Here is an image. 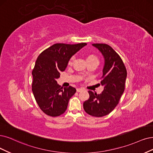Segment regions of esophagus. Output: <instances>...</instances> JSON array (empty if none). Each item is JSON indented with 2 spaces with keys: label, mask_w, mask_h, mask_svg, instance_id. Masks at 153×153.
<instances>
[{
  "label": "esophagus",
  "mask_w": 153,
  "mask_h": 153,
  "mask_svg": "<svg viewBox=\"0 0 153 153\" xmlns=\"http://www.w3.org/2000/svg\"><path fill=\"white\" fill-rule=\"evenodd\" d=\"M76 90H77V92H81L82 91H83L84 89L83 88H77Z\"/></svg>",
  "instance_id": "esophagus-1"
}]
</instances>
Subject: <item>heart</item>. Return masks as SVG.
I'll use <instances>...</instances> for the list:
<instances>
[{
    "mask_svg": "<svg viewBox=\"0 0 153 153\" xmlns=\"http://www.w3.org/2000/svg\"><path fill=\"white\" fill-rule=\"evenodd\" d=\"M86 59H87V62L91 61V60H98L97 56H96L95 55H94V54H89L87 56ZM74 60V56H72V57H71L69 59V61H68V65H72L73 64Z\"/></svg>",
    "mask_w": 153,
    "mask_h": 153,
    "instance_id": "b5f03b06",
    "label": "heart"
}]
</instances>
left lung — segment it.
Segmentation results:
<instances>
[{"mask_svg":"<svg viewBox=\"0 0 153 153\" xmlns=\"http://www.w3.org/2000/svg\"><path fill=\"white\" fill-rule=\"evenodd\" d=\"M105 58V65L101 84L103 91L98 94L89 91V98L83 103V108L89 115L101 117L109 114L119 103L125 90L127 69L120 55L110 45L94 43Z\"/></svg>","mask_w":153,"mask_h":153,"instance_id":"8db88e82","label":"left lung"}]
</instances>
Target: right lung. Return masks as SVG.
Returning <instances> with one entry per match:
<instances>
[{"mask_svg":"<svg viewBox=\"0 0 153 153\" xmlns=\"http://www.w3.org/2000/svg\"><path fill=\"white\" fill-rule=\"evenodd\" d=\"M86 45L55 43L38 56L32 71V91L39 108L46 115L58 117L67 110L76 89L71 86L63 88L56 79L65 71L71 56Z\"/></svg>","mask_w":153,"mask_h":153,"instance_id":"1","label":"right lung"}]
</instances>
